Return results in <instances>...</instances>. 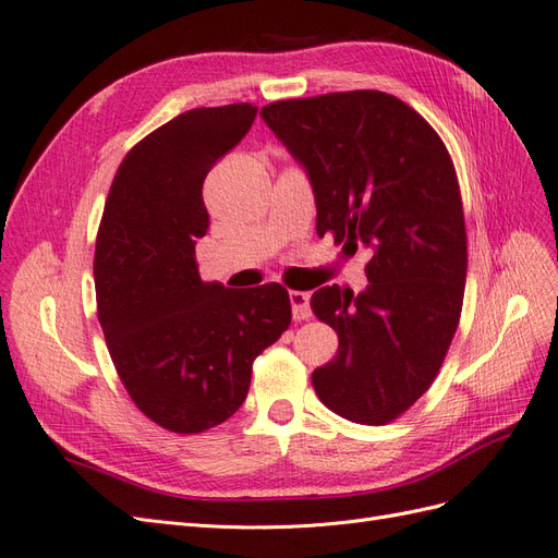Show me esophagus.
Wrapping results in <instances>:
<instances>
[{
    "mask_svg": "<svg viewBox=\"0 0 558 558\" xmlns=\"http://www.w3.org/2000/svg\"><path fill=\"white\" fill-rule=\"evenodd\" d=\"M291 298V307H293V318L295 320H305L312 316V307H310V293L305 291H291L289 293Z\"/></svg>",
    "mask_w": 558,
    "mask_h": 558,
    "instance_id": "1",
    "label": "esophagus"
}]
</instances>
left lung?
I'll list each match as a JSON object with an SVG mask.
<instances>
[{
    "label": "left lung",
    "mask_w": 558,
    "mask_h": 558,
    "mask_svg": "<svg viewBox=\"0 0 558 558\" xmlns=\"http://www.w3.org/2000/svg\"><path fill=\"white\" fill-rule=\"evenodd\" d=\"M260 116L310 177L318 238L369 251L365 291L312 295L340 337L314 391L349 421L388 424L428 391L461 318L468 242L447 146L379 90L283 99Z\"/></svg>",
    "instance_id": "left-lung-1"
}]
</instances>
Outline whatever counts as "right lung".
Wrapping results in <instances>:
<instances>
[{
  "mask_svg": "<svg viewBox=\"0 0 558 558\" xmlns=\"http://www.w3.org/2000/svg\"><path fill=\"white\" fill-rule=\"evenodd\" d=\"M253 105L185 111L154 130L113 177L95 248L97 316L134 404L172 433H202L242 408L258 353L291 324L279 283L202 281V183L256 121Z\"/></svg>",
  "mask_w": 558,
  "mask_h": 558,
  "instance_id": "right-lung-1",
  "label": "right lung"
}]
</instances>
